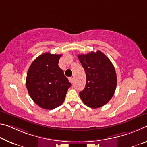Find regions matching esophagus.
Returning a JSON list of instances; mask_svg holds the SVG:
<instances>
[{
	"mask_svg": "<svg viewBox=\"0 0 147 147\" xmlns=\"http://www.w3.org/2000/svg\"><path fill=\"white\" fill-rule=\"evenodd\" d=\"M69 82H71V83H73V82H74L73 77H69Z\"/></svg>",
	"mask_w": 147,
	"mask_h": 147,
	"instance_id": "34e87169",
	"label": "esophagus"
}]
</instances>
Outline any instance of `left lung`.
Returning <instances> with one entry per match:
<instances>
[{"label": "left lung", "mask_w": 147, "mask_h": 147, "mask_svg": "<svg viewBox=\"0 0 147 147\" xmlns=\"http://www.w3.org/2000/svg\"><path fill=\"white\" fill-rule=\"evenodd\" d=\"M78 57L86 74L85 88L79 94L81 99L93 109L105 105L113 97L117 84L113 63L99 50L79 54Z\"/></svg>", "instance_id": "1"}]
</instances>
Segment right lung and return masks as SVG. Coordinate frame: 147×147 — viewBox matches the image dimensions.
Masks as SVG:
<instances>
[{
  "label": "right lung",
  "mask_w": 147,
  "mask_h": 147,
  "mask_svg": "<svg viewBox=\"0 0 147 147\" xmlns=\"http://www.w3.org/2000/svg\"><path fill=\"white\" fill-rule=\"evenodd\" d=\"M61 55L43 53L34 60L28 70V93L42 109L52 110L61 105L71 86L63 71L58 66Z\"/></svg>",
  "instance_id": "obj_1"
}]
</instances>
